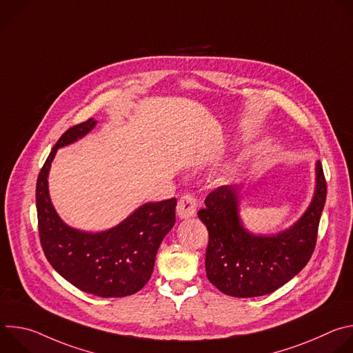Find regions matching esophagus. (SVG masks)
Returning <instances> with one entry per match:
<instances>
[{
    "label": "esophagus",
    "instance_id": "esophagus-1",
    "mask_svg": "<svg viewBox=\"0 0 353 353\" xmlns=\"http://www.w3.org/2000/svg\"><path fill=\"white\" fill-rule=\"evenodd\" d=\"M196 208H198L196 196L192 194H185L179 199V203H177V215L181 219L192 218L196 212Z\"/></svg>",
    "mask_w": 353,
    "mask_h": 353
}]
</instances>
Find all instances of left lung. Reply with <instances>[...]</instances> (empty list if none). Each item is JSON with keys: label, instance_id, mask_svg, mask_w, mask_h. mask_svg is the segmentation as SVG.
<instances>
[{"label": "left lung", "instance_id": "8db88e82", "mask_svg": "<svg viewBox=\"0 0 353 353\" xmlns=\"http://www.w3.org/2000/svg\"><path fill=\"white\" fill-rule=\"evenodd\" d=\"M316 192L309 210L290 229L275 236L245 232L237 214V187L221 185L198 211L208 229L205 270L210 282L234 297H257L275 292L306 267L316 248L325 204L323 165L316 168Z\"/></svg>", "mask_w": 353, "mask_h": 353}]
</instances>
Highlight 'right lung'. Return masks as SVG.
<instances>
[{
  "instance_id": "1",
  "label": "right lung",
  "mask_w": 353,
  "mask_h": 353,
  "mask_svg": "<svg viewBox=\"0 0 353 353\" xmlns=\"http://www.w3.org/2000/svg\"><path fill=\"white\" fill-rule=\"evenodd\" d=\"M96 121L70 127L53 146L36 183L40 244L52 267L82 292L100 297H124L141 290L152 275L157 251L176 223V198L149 203L119 226L85 233L67 226L48 196L47 176L57 149L88 134Z\"/></svg>"
}]
</instances>
